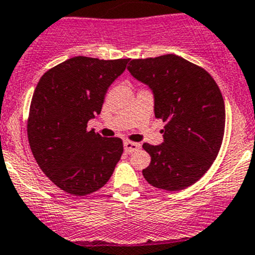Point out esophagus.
Returning a JSON list of instances; mask_svg holds the SVG:
<instances>
[{"label": "esophagus", "instance_id": "obj_1", "mask_svg": "<svg viewBox=\"0 0 255 255\" xmlns=\"http://www.w3.org/2000/svg\"><path fill=\"white\" fill-rule=\"evenodd\" d=\"M140 146H141V145H140L139 142L129 141V140H126V141H124V149H125L126 152H129V154H131V152H134V151H136V150H139Z\"/></svg>", "mask_w": 255, "mask_h": 255}]
</instances>
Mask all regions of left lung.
<instances>
[{
  "instance_id": "8db88e82",
  "label": "left lung",
  "mask_w": 255,
  "mask_h": 255,
  "mask_svg": "<svg viewBox=\"0 0 255 255\" xmlns=\"http://www.w3.org/2000/svg\"><path fill=\"white\" fill-rule=\"evenodd\" d=\"M130 74L154 95L155 118L165 121L160 145H142L151 156L142 175L159 189L190 186L212 166L222 146L225 106L217 82L176 55L130 61Z\"/></svg>"
}]
</instances>
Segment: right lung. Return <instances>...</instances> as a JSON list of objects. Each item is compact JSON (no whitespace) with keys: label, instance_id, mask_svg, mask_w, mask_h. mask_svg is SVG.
<instances>
[{"label":"right lung","instance_id":"1","mask_svg":"<svg viewBox=\"0 0 255 255\" xmlns=\"http://www.w3.org/2000/svg\"><path fill=\"white\" fill-rule=\"evenodd\" d=\"M130 59L76 56L42 75L33 93L27 136L41 170L76 196L103 188L124 151L123 140L87 130L101 113L110 85Z\"/></svg>","mask_w":255,"mask_h":255}]
</instances>
